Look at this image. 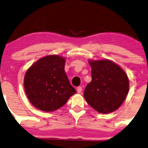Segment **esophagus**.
Segmentation results:
<instances>
[{"mask_svg": "<svg viewBox=\"0 0 148 148\" xmlns=\"http://www.w3.org/2000/svg\"><path fill=\"white\" fill-rule=\"evenodd\" d=\"M81 91H82V87L79 86V87H78V88H77V92L78 93H81Z\"/></svg>", "mask_w": 148, "mask_h": 148, "instance_id": "34e87169", "label": "esophagus"}]
</instances>
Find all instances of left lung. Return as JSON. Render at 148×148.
<instances>
[{
    "instance_id": "8db88e82",
    "label": "left lung",
    "mask_w": 148,
    "mask_h": 148,
    "mask_svg": "<svg viewBox=\"0 0 148 148\" xmlns=\"http://www.w3.org/2000/svg\"><path fill=\"white\" fill-rule=\"evenodd\" d=\"M89 63L92 79L84 91L86 101L100 113L115 111L128 94V76L121 67L108 59L90 60Z\"/></svg>"
}]
</instances>
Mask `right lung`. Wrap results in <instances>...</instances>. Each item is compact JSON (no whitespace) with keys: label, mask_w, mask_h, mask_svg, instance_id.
I'll use <instances>...</instances> for the list:
<instances>
[{"label":"right lung","mask_w":148,"mask_h":148,"mask_svg":"<svg viewBox=\"0 0 148 148\" xmlns=\"http://www.w3.org/2000/svg\"><path fill=\"white\" fill-rule=\"evenodd\" d=\"M65 63L64 57L48 55L28 69L24 76V89L35 107L43 111H54L76 93L65 72Z\"/></svg>","instance_id":"add662e5"}]
</instances>
